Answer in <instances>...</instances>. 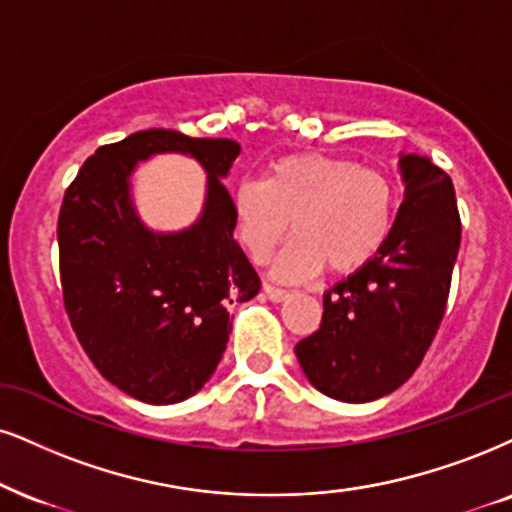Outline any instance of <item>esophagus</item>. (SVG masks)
Returning <instances> with one entry per match:
<instances>
[{
	"mask_svg": "<svg viewBox=\"0 0 512 512\" xmlns=\"http://www.w3.org/2000/svg\"><path fill=\"white\" fill-rule=\"evenodd\" d=\"M263 292H266V296L270 301H285L287 296H289V292L287 289H280V287H275V285H263Z\"/></svg>",
	"mask_w": 512,
	"mask_h": 512,
	"instance_id": "esophagus-1",
	"label": "esophagus"
}]
</instances>
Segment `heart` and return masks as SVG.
<instances>
[{"label":"heart","instance_id":"1","mask_svg":"<svg viewBox=\"0 0 512 512\" xmlns=\"http://www.w3.org/2000/svg\"><path fill=\"white\" fill-rule=\"evenodd\" d=\"M396 189L387 173L344 156L299 151L275 159L263 182L232 192L235 235L263 261L289 232L296 237L275 261V275L304 280L325 266L356 273L380 254L394 223Z\"/></svg>","mask_w":512,"mask_h":512}]
</instances>
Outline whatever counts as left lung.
<instances>
[{"label":"left lung","mask_w":512,"mask_h":512,"mask_svg":"<svg viewBox=\"0 0 512 512\" xmlns=\"http://www.w3.org/2000/svg\"><path fill=\"white\" fill-rule=\"evenodd\" d=\"M403 201L387 242L368 266L323 296L320 330L296 344L306 377L325 396L368 403L418 370L444 318L460 216L449 175L401 154Z\"/></svg>","instance_id":"8db88e82"}]
</instances>
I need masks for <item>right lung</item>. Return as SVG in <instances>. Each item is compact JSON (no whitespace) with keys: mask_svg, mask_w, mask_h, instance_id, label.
I'll return each instance as SVG.
<instances>
[{"mask_svg":"<svg viewBox=\"0 0 512 512\" xmlns=\"http://www.w3.org/2000/svg\"><path fill=\"white\" fill-rule=\"evenodd\" d=\"M166 150L197 158L209 187L198 223L163 236L136 218L129 175ZM239 151L235 140L142 130L94 151L63 194L56 227L63 306L94 368L132 399L168 406L197 394L223 358L230 306L261 289L232 237L223 185Z\"/></svg>","mask_w":512,"mask_h":512,"instance_id":"obj_1","label":"right lung"}]
</instances>
